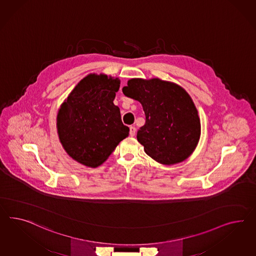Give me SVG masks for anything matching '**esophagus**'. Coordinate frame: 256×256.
<instances>
[{"instance_id": "34e87169", "label": "esophagus", "mask_w": 256, "mask_h": 256, "mask_svg": "<svg viewBox=\"0 0 256 256\" xmlns=\"http://www.w3.org/2000/svg\"><path fill=\"white\" fill-rule=\"evenodd\" d=\"M136 127L134 126H130V136H134L136 134Z\"/></svg>"}]
</instances>
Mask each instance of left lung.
<instances>
[{"mask_svg": "<svg viewBox=\"0 0 256 256\" xmlns=\"http://www.w3.org/2000/svg\"><path fill=\"white\" fill-rule=\"evenodd\" d=\"M122 92L143 106L146 124L136 138L150 157L165 165L190 157L200 138V120L183 87L158 78H134L128 80Z\"/></svg>", "mask_w": 256, "mask_h": 256, "instance_id": "obj_1", "label": "left lung"}]
</instances>
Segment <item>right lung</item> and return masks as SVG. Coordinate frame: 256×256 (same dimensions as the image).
<instances>
[{"label": "right lung", "mask_w": 256, "mask_h": 256, "mask_svg": "<svg viewBox=\"0 0 256 256\" xmlns=\"http://www.w3.org/2000/svg\"><path fill=\"white\" fill-rule=\"evenodd\" d=\"M120 84L118 78L89 74L60 106L56 116L59 141L79 164L98 167L129 136L120 108L113 103Z\"/></svg>", "instance_id": "obj_1"}]
</instances>
